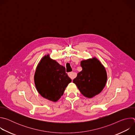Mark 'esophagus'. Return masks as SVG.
Wrapping results in <instances>:
<instances>
[{"label": "esophagus", "instance_id": "obj_1", "mask_svg": "<svg viewBox=\"0 0 135 135\" xmlns=\"http://www.w3.org/2000/svg\"><path fill=\"white\" fill-rule=\"evenodd\" d=\"M68 76L69 77V78H70L71 80L74 79V78L75 77V76H76L75 73H74V72H70V73H68Z\"/></svg>", "mask_w": 135, "mask_h": 135}]
</instances>
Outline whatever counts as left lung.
<instances>
[{
  "mask_svg": "<svg viewBox=\"0 0 135 135\" xmlns=\"http://www.w3.org/2000/svg\"><path fill=\"white\" fill-rule=\"evenodd\" d=\"M82 70L74 79L81 93L88 98L99 94L105 88L107 75L106 69L96 57L81 61Z\"/></svg>",
  "mask_w": 135,
  "mask_h": 135,
  "instance_id": "obj_1",
  "label": "left lung"
}]
</instances>
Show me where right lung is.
<instances>
[{
	"label": "right lung",
	"instance_id": "1",
	"mask_svg": "<svg viewBox=\"0 0 135 135\" xmlns=\"http://www.w3.org/2000/svg\"><path fill=\"white\" fill-rule=\"evenodd\" d=\"M33 80L38 92L53 102L59 100L71 82L65 68L52 59L49 54L45 55L38 64Z\"/></svg>",
	"mask_w": 135,
	"mask_h": 135
}]
</instances>
